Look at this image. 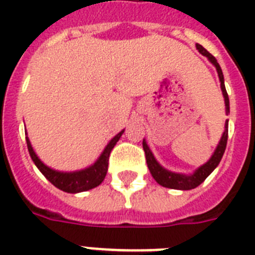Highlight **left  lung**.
<instances>
[{
    "label": "left lung",
    "mask_w": 255,
    "mask_h": 255,
    "mask_svg": "<svg viewBox=\"0 0 255 255\" xmlns=\"http://www.w3.org/2000/svg\"><path fill=\"white\" fill-rule=\"evenodd\" d=\"M197 49L202 55L206 56L209 60V62L217 70L218 78H220L221 82V91H222V94H224L225 98L226 114H230V101L229 96H227L226 88H225V79L224 74H222V70H221V66L218 65L217 60L206 48L200 46V44H197ZM227 136H229V120H226V123H225V131L222 134V136H221L220 141H218L217 147H216L215 152H213L211 158L206 163L202 164L200 167H198L194 172L189 173V175H186V173L172 172V171H168L167 168L162 167L161 164L158 163V161L154 158V155H153L152 150L148 147L145 139H143V149L145 152V159H147L148 168H149L150 173H152L153 179L158 182L159 185L164 186V188L177 189V190H190V189L197 188V186H199L213 172V170L217 167L218 163L221 162V158H222L225 149H226Z\"/></svg>",
    "instance_id": "8db88e82"
}]
</instances>
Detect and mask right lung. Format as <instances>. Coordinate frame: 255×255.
Instances as JSON below:
<instances>
[{"label": "right lung", "instance_id": "right-lung-1", "mask_svg": "<svg viewBox=\"0 0 255 255\" xmlns=\"http://www.w3.org/2000/svg\"><path fill=\"white\" fill-rule=\"evenodd\" d=\"M124 131H125V129L121 130L119 134L115 135L114 138L108 141V144L106 145L103 152L101 153L98 159L93 164H91L87 168H83V170L73 171V172H64V171L53 170V168L48 167L47 164H44L43 162L40 161L39 157L35 154L28 136H26V145H28L29 154H30L31 159H33V162H34L35 166L38 167V170L43 173L44 177L51 184H53L56 188L65 191V193L76 194V193H82V191H87L96 188V186L100 185L101 182L105 180L106 173H107L108 170V157H110V153L114 149V147L116 145L119 139L121 138V135L124 134Z\"/></svg>", "mask_w": 255, "mask_h": 255}]
</instances>
